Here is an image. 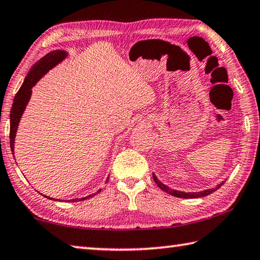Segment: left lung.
Instances as JSON below:
<instances>
[{
    "instance_id": "obj_1",
    "label": "left lung",
    "mask_w": 260,
    "mask_h": 260,
    "mask_svg": "<svg viewBox=\"0 0 260 260\" xmlns=\"http://www.w3.org/2000/svg\"><path fill=\"white\" fill-rule=\"evenodd\" d=\"M153 179L155 183L157 184L158 187H160L162 190H165L166 193H169L170 195H174V197H177V198H180V199H197V198H202V197H206V195H209L215 192V190H217L218 188L220 187V186H222L221 183L219 185H217L216 188H210V189H206L203 190V192H195V193H185V192H180V190H175V189H171L170 187H168V186H166L165 184H162L160 180H158L156 178L155 175H153Z\"/></svg>"
}]
</instances>
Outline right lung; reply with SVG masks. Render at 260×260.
<instances>
[{
    "label": "right lung",
    "mask_w": 260,
    "mask_h": 260,
    "mask_svg": "<svg viewBox=\"0 0 260 260\" xmlns=\"http://www.w3.org/2000/svg\"><path fill=\"white\" fill-rule=\"evenodd\" d=\"M67 52L62 51V50H56V51H51L48 54L40 59V60L35 63V65L31 67V70L29 71L28 75L26 76V79L24 81V83L20 86L19 91H18L15 99H13V104L11 107V112H10V147H11V152L15 151V137H16V133H17V127L18 124H19V121L21 118L22 113H24L25 108L27 106V104L29 102L30 94H31V88L38 83V81L42 77L45 73H47L49 70H51L52 67L57 65L58 62H60L61 60L66 58ZM102 189L98 190V193ZM94 195V194H93ZM93 195H89V197L83 198V199H75L72 200V201H82V200H86ZM48 198V197H45ZM51 199V198H49ZM52 200V199H51ZM57 201V200H56Z\"/></svg>",
    "instance_id": "1"
}]
</instances>
